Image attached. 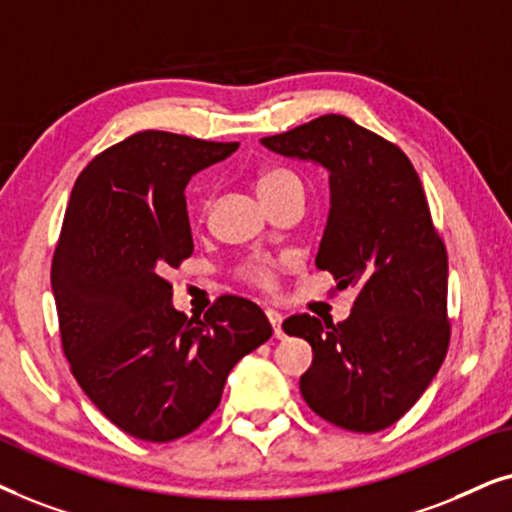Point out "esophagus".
Returning <instances> with one entry per match:
<instances>
[{"mask_svg": "<svg viewBox=\"0 0 512 512\" xmlns=\"http://www.w3.org/2000/svg\"><path fill=\"white\" fill-rule=\"evenodd\" d=\"M267 318H269L271 327H274V337L283 339V337H285V332H283V327H281V323H283V316H281V313L274 311V309H267Z\"/></svg>", "mask_w": 512, "mask_h": 512, "instance_id": "obj_1", "label": "esophagus"}]
</instances>
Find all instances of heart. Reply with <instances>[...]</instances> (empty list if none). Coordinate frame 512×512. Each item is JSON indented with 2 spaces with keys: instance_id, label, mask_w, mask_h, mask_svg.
<instances>
[{
  "instance_id": "heart-1",
  "label": "heart",
  "mask_w": 512,
  "mask_h": 512,
  "mask_svg": "<svg viewBox=\"0 0 512 512\" xmlns=\"http://www.w3.org/2000/svg\"><path fill=\"white\" fill-rule=\"evenodd\" d=\"M257 194L264 203L274 201L276 196L297 192L302 194V180H299L295 170L285 166H267L262 168L255 177ZM241 278L245 283L255 285L260 290L276 288V264L269 260H250L241 267Z\"/></svg>"
}]
</instances>
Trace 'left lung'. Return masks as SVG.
Instances as JSON below:
<instances>
[{
    "label": "left lung",
    "instance_id": "1",
    "mask_svg": "<svg viewBox=\"0 0 512 512\" xmlns=\"http://www.w3.org/2000/svg\"><path fill=\"white\" fill-rule=\"evenodd\" d=\"M271 152L330 173V215L316 267L356 288L342 323L309 313L283 330L311 344L299 379L320 419L353 433L395 424L421 398L449 349L447 250L407 154L342 114L262 138Z\"/></svg>",
    "mask_w": 512,
    "mask_h": 512
}]
</instances>
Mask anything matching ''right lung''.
Returning a JSON list of instances; mask_svg holds the SVG:
<instances>
[{"mask_svg":"<svg viewBox=\"0 0 512 512\" xmlns=\"http://www.w3.org/2000/svg\"><path fill=\"white\" fill-rule=\"evenodd\" d=\"M236 149L142 131L74 182L51 264L60 342L91 403L138 440L196 431L220 405L231 367L274 332L260 306L236 295L187 318L163 278L194 252L187 182Z\"/></svg>","mask_w":512,"mask_h":512,"instance_id":"add662e5","label":"right lung"}]
</instances>
